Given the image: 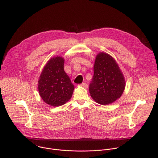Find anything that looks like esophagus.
<instances>
[{"instance_id":"1","label":"esophagus","mask_w":158,"mask_h":158,"mask_svg":"<svg viewBox=\"0 0 158 158\" xmlns=\"http://www.w3.org/2000/svg\"><path fill=\"white\" fill-rule=\"evenodd\" d=\"M81 86L83 87H84V88H85V89H87V88L88 87V85H87L86 83H85V82L82 83V84H81Z\"/></svg>"}]
</instances>
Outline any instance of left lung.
<instances>
[{
	"instance_id": "1",
	"label": "left lung",
	"mask_w": 158,
	"mask_h": 158,
	"mask_svg": "<svg viewBox=\"0 0 158 158\" xmlns=\"http://www.w3.org/2000/svg\"><path fill=\"white\" fill-rule=\"evenodd\" d=\"M125 86L124 76L114 58L105 52L98 54L93 78L89 84L93 99L100 104H109L121 96Z\"/></svg>"
}]
</instances>
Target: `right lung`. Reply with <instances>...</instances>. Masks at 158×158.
<instances>
[{
  "mask_svg": "<svg viewBox=\"0 0 158 158\" xmlns=\"http://www.w3.org/2000/svg\"><path fill=\"white\" fill-rule=\"evenodd\" d=\"M64 64L62 57H52L44 66L38 81L39 95L51 106L64 104L74 91V85L64 70Z\"/></svg>",
  "mask_w": 158,
  "mask_h": 158,
  "instance_id": "obj_1",
  "label": "right lung"
}]
</instances>
